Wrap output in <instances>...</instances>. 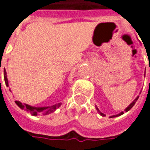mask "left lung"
Instances as JSON below:
<instances>
[{
  "label": "left lung",
  "mask_w": 150,
  "mask_h": 150,
  "mask_svg": "<svg viewBox=\"0 0 150 150\" xmlns=\"http://www.w3.org/2000/svg\"><path fill=\"white\" fill-rule=\"evenodd\" d=\"M149 70H150V67H149ZM138 98H139V96H137V97L136 98L135 100H133V102H132V103H131V104H130V105H129V107L127 108H126V109H125V112H128V111L130 110V109H131V108H132L133 107V105H134V104H136V102H137V100H138ZM97 110H98V108H97ZM100 113L101 116H105V115H104V113H102V112H100ZM122 114H124V112H120V114H117V115H114V116H111V117H116V116H120V115H122Z\"/></svg>",
  "instance_id": "obj_1"
}]
</instances>
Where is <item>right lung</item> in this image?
Returning <instances> with one entry per match:
<instances>
[{"label":"right lung","mask_w":150,"mask_h":150,"mask_svg":"<svg viewBox=\"0 0 150 150\" xmlns=\"http://www.w3.org/2000/svg\"><path fill=\"white\" fill-rule=\"evenodd\" d=\"M4 78H5V82L6 86L8 87V79H7V77H6V71H4ZM16 104L18 105V107L21 108V109H25V110L29 112L30 113H31V115L33 116H37V115H48L50 113L54 112V111L59 108L60 106H61V103H59V104H56L54 105H52L50 107H46V108H35L32 107V106H30L28 104H22L20 101H15Z\"/></svg>","instance_id":"obj_1"}]
</instances>
